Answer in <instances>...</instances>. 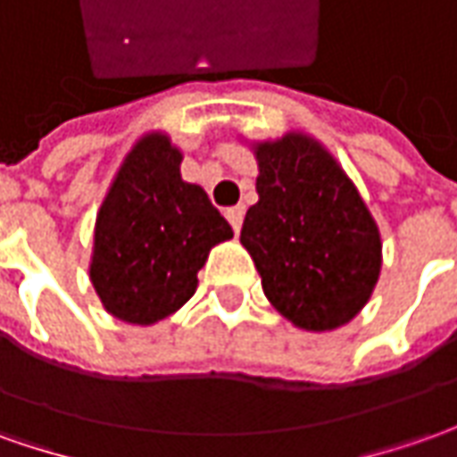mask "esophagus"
Segmentation results:
<instances>
[{
    "label": "esophagus",
    "instance_id": "34e87169",
    "mask_svg": "<svg viewBox=\"0 0 457 457\" xmlns=\"http://www.w3.org/2000/svg\"><path fill=\"white\" fill-rule=\"evenodd\" d=\"M225 215H228L232 229H235V232H240L242 220H245V204H235V207H229Z\"/></svg>",
    "mask_w": 457,
    "mask_h": 457
}]
</instances>
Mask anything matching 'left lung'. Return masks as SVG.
I'll return each mask as SVG.
<instances>
[{
	"label": "left lung",
	"instance_id": "1",
	"mask_svg": "<svg viewBox=\"0 0 457 457\" xmlns=\"http://www.w3.org/2000/svg\"><path fill=\"white\" fill-rule=\"evenodd\" d=\"M260 200L240 242L272 307L295 328L330 333L368 305L383 240L355 182L320 139L290 129L250 142Z\"/></svg>",
	"mask_w": 457,
	"mask_h": 457
}]
</instances>
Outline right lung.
Returning <instances> with one entry per match:
<instances>
[{
  "mask_svg": "<svg viewBox=\"0 0 457 457\" xmlns=\"http://www.w3.org/2000/svg\"><path fill=\"white\" fill-rule=\"evenodd\" d=\"M182 157L167 132H145L99 204L89 280L102 307L129 325L177 312L197 290L210 250L232 240L207 192L182 179Z\"/></svg>",
  "mask_w": 457,
  "mask_h": 457,
  "instance_id": "right-lung-1",
  "label": "right lung"
}]
</instances>
